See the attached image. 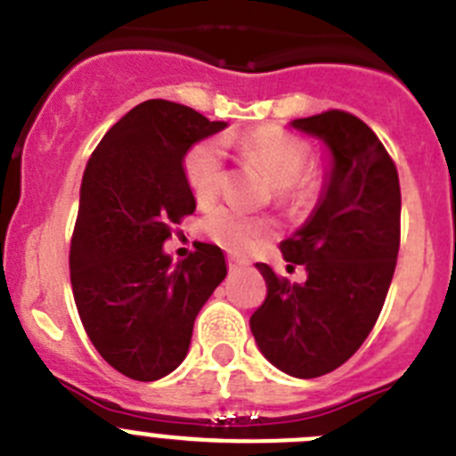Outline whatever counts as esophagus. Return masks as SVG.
<instances>
[{
  "label": "esophagus",
  "mask_w": 456,
  "mask_h": 456,
  "mask_svg": "<svg viewBox=\"0 0 456 456\" xmlns=\"http://www.w3.org/2000/svg\"><path fill=\"white\" fill-rule=\"evenodd\" d=\"M246 266H248V260H244V257H237V256L228 257V269H231V271L246 269Z\"/></svg>",
  "instance_id": "1"
}]
</instances>
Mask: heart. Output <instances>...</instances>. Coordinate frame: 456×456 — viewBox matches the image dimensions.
Listing matches in <instances>:
<instances>
[{
  "label": "heart",
  "instance_id": "heart-1",
  "mask_svg": "<svg viewBox=\"0 0 456 456\" xmlns=\"http://www.w3.org/2000/svg\"><path fill=\"white\" fill-rule=\"evenodd\" d=\"M248 156L262 162L271 181L278 185V196L287 203H307L316 194V181L310 174H303L310 162V149L298 137L280 131L275 126H262L248 133L241 140ZM185 181L199 203H210L224 181V146L219 140H203L187 151ZM200 228L215 244L246 253L256 248L271 232V224L260 216H250L240 208L219 206L208 212L200 221Z\"/></svg>",
  "mask_w": 456,
  "mask_h": 456
}]
</instances>
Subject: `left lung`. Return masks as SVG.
Returning a JSON list of instances; mask_svg holds the SVG:
<instances>
[{
    "label": "left lung",
    "mask_w": 456,
    "mask_h": 456,
    "mask_svg": "<svg viewBox=\"0 0 456 456\" xmlns=\"http://www.w3.org/2000/svg\"><path fill=\"white\" fill-rule=\"evenodd\" d=\"M291 126L328 146L330 169L310 219L280 244L307 280L291 285L256 265L266 298L250 332L275 369L310 379L348 362L382 312L400 248V183L382 142L350 112L328 110Z\"/></svg>",
    "instance_id": "1"
}]
</instances>
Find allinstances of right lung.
<instances>
[{"instance_id":"right-lung-1","label":"right lung","mask_w":456,"mask_h":456,"mask_svg":"<svg viewBox=\"0 0 456 456\" xmlns=\"http://www.w3.org/2000/svg\"><path fill=\"white\" fill-rule=\"evenodd\" d=\"M225 122L181 103L149 99L103 135L87 160L69 248L81 323L112 369L153 382L178 369L196 314L225 278L224 250L196 244L171 262V225L196 210L187 151Z\"/></svg>"}]
</instances>
